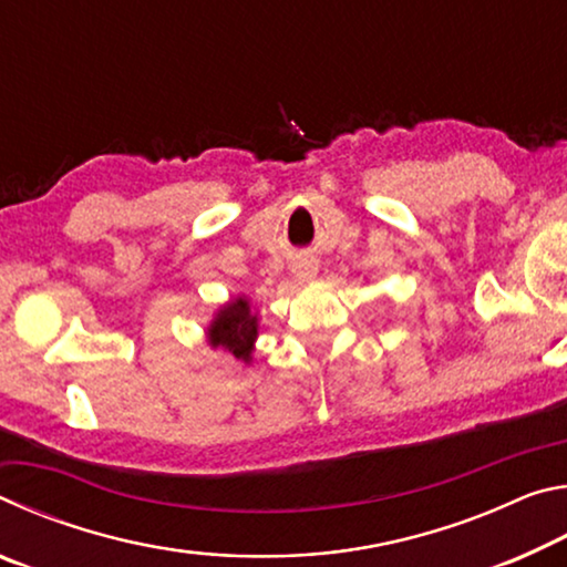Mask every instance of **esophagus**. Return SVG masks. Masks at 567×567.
<instances>
[{
	"label": "esophagus",
	"mask_w": 567,
	"mask_h": 567,
	"mask_svg": "<svg viewBox=\"0 0 567 567\" xmlns=\"http://www.w3.org/2000/svg\"><path fill=\"white\" fill-rule=\"evenodd\" d=\"M292 272H295V277H300V280H315V277H318V262H315V260H297L292 265Z\"/></svg>",
	"instance_id": "esophagus-1"
}]
</instances>
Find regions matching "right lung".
Instances as JSON below:
<instances>
[{
    "mask_svg": "<svg viewBox=\"0 0 567 567\" xmlns=\"http://www.w3.org/2000/svg\"><path fill=\"white\" fill-rule=\"evenodd\" d=\"M207 340L213 348H223L237 360L249 362L257 340V315L249 310L247 297H235L219 307L207 328Z\"/></svg>",
    "mask_w": 567,
    "mask_h": 567,
    "instance_id": "obj_1",
    "label": "right lung"
}]
</instances>
